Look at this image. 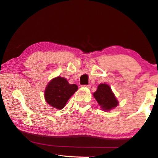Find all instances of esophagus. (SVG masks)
Here are the masks:
<instances>
[{
    "instance_id": "1",
    "label": "esophagus",
    "mask_w": 158,
    "mask_h": 158,
    "mask_svg": "<svg viewBox=\"0 0 158 158\" xmlns=\"http://www.w3.org/2000/svg\"><path fill=\"white\" fill-rule=\"evenodd\" d=\"M82 86L84 87V88H88V89H90V85H83Z\"/></svg>"
}]
</instances>
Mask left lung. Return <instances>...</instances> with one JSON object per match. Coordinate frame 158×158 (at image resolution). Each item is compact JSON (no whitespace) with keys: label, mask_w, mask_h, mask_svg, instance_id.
I'll return each mask as SVG.
<instances>
[{"label":"left lung","mask_w":158,"mask_h":158,"mask_svg":"<svg viewBox=\"0 0 158 158\" xmlns=\"http://www.w3.org/2000/svg\"><path fill=\"white\" fill-rule=\"evenodd\" d=\"M93 96L102 109L105 111L111 110L118 105V102L112 92L111 88L106 84L99 85L97 90L93 93Z\"/></svg>","instance_id":"left-lung-1"}]
</instances>
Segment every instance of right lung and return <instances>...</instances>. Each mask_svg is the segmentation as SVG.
Wrapping results in <instances>:
<instances>
[{
	"label": "right lung",
	"mask_w": 158,
	"mask_h": 158,
	"mask_svg": "<svg viewBox=\"0 0 158 158\" xmlns=\"http://www.w3.org/2000/svg\"><path fill=\"white\" fill-rule=\"evenodd\" d=\"M77 89L76 84H69L64 77H57L51 80L47 85L44 90L45 100L53 107L62 109Z\"/></svg>",
	"instance_id": "add662e5"
}]
</instances>
